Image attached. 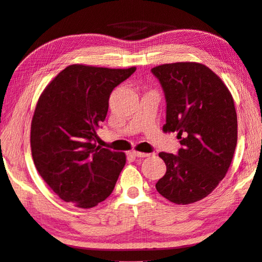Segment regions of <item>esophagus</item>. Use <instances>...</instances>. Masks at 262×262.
I'll return each mask as SVG.
<instances>
[{
  "label": "esophagus",
  "instance_id": "obj_1",
  "mask_svg": "<svg viewBox=\"0 0 262 262\" xmlns=\"http://www.w3.org/2000/svg\"><path fill=\"white\" fill-rule=\"evenodd\" d=\"M132 154H133V155H134L135 157H146V156L149 155V154H147V152H141V151H136V150L132 151Z\"/></svg>",
  "mask_w": 262,
  "mask_h": 262
}]
</instances>
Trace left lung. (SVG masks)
<instances>
[{
	"label": "left lung",
	"instance_id": "obj_1",
	"mask_svg": "<svg viewBox=\"0 0 262 262\" xmlns=\"http://www.w3.org/2000/svg\"><path fill=\"white\" fill-rule=\"evenodd\" d=\"M151 72L167 101L163 130L176 132L182 144L177 155L159 154L167 172L156 190L175 204H191L209 196L231 165L238 140L233 98L222 79L203 64H163Z\"/></svg>",
	"mask_w": 262,
	"mask_h": 262
}]
</instances>
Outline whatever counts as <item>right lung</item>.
I'll use <instances>...</instances> for the list:
<instances>
[{
    "instance_id": "right-lung-1",
    "label": "right lung",
    "mask_w": 262,
    "mask_h": 262,
    "mask_svg": "<svg viewBox=\"0 0 262 262\" xmlns=\"http://www.w3.org/2000/svg\"><path fill=\"white\" fill-rule=\"evenodd\" d=\"M136 68L73 64L45 87L31 121L32 160L40 177L64 202L90 209L114 190L126 154L95 144L110 95Z\"/></svg>"
}]
</instances>
